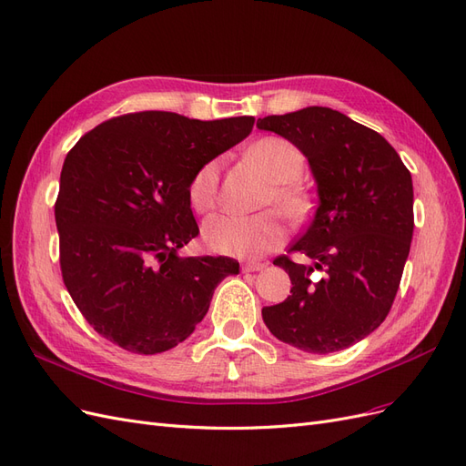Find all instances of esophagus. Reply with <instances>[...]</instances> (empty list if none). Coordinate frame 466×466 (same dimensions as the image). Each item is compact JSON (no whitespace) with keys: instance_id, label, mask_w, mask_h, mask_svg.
<instances>
[{"instance_id":"esophagus-1","label":"esophagus","mask_w":466,"mask_h":466,"mask_svg":"<svg viewBox=\"0 0 466 466\" xmlns=\"http://www.w3.org/2000/svg\"><path fill=\"white\" fill-rule=\"evenodd\" d=\"M261 268H265V265L258 263V261H248V263L242 265L244 273H255V271H261Z\"/></svg>"}]
</instances>
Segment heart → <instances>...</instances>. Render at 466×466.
Here are the masks:
<instances>
[{
  "instance_id": "b5f03b06",
  "label": "heart",
  "mask_w": 466,
  "mask_h": 466,
  "mask_svg": "<svg viewBox=\"0 0 466 466\" xmlns=\"http://www.w3.org/2000/svg\"><path fill=\"white\" fill-rule=\"evenodd\" d=\"M251 160L271 179V189L265 193L263 207H275L289 220H304L309 211L306 193L296 182L306 170V157L299 148L284 137H263L249 148ZM220 158L207 160L195 170L187 184V199L195 213L207 215L217 207ZM207 246L234 258H261L284 244L282 220L275 211L251 217L217 215L203 227Z\"/></svg>"
}]
</instances>
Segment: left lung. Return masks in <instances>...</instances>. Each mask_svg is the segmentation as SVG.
<instances>
[{
  "label": "left lung",
  "instance_id": "8db88e82",
  "mask_svg": "<svg viewBox=\"0 0 466 466\" xmlns=\"http://www.w3.org/2000/svg\"><path fill=\"white\" fill-rule=\"evenodd\" d=\"M258 127L308 157L319 193L306 232L273 261L289 273L292 296L263 308V321L304 352L349 349L383 323L397 296L414 230L410 172L378 131L331 108L267 116ZM290 252L314 265L294 264ZM315 268L319 281L310 279Z\"/></svg>",
  "mask_w": 466,
  "mask_h": 466
}]
</instances>
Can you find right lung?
<instances>
[{"label":"right lung","instance_id":"1","mask_svg":"<svg viewBox=\"0 0 466 466\" xmlns=\"http://www.w3.org/2000/svg\"><path fill=\"white\" fill-rule=\"evenodd\" d=\"M255 117L213 122L133 112L85 133L67 153L56 199L59 267L83 318L135 354L184 342L205 318L232 258H179L199 228L187 184L246 139Z\"/></svg>","mask_w":466,"mask_h":466}]
</instances>
